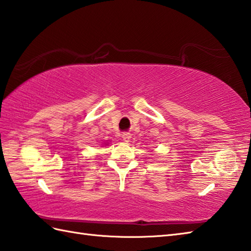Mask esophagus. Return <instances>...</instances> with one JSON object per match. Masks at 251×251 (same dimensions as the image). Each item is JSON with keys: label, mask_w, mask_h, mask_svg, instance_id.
Wrapping results in <instances>:
<instances>
[{"label": "esophagus", "mask_w": 251, "mask_h": 251, "mask_svg": "<svg viewBox=\"0 0 251 251\" xmlns=\"http://www.w3.org/2000/svg\"><path fill=\"white\" fill-rule=\"evenodd\" d=\"M122 138H123V140H124V141L128 142L130 140V138H131V134H130V132H124V134L122 135Z\"/></svg>", "instance_id": "34e87169"}]
</instances>
